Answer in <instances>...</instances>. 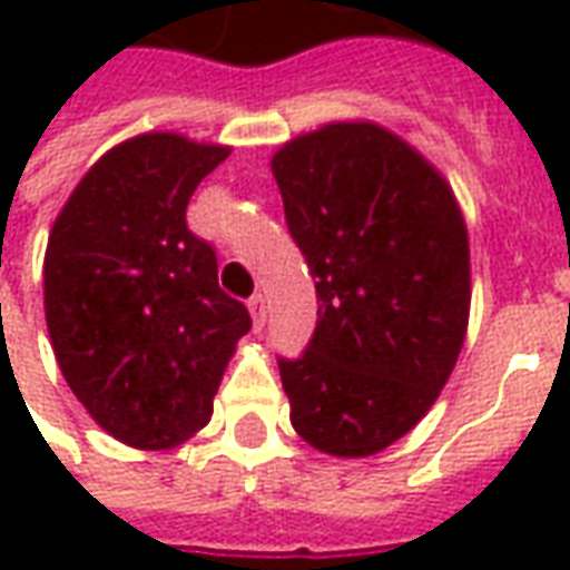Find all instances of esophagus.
Returning <instances> with one entry per match:
<instances>
[{"mask_svg": "<svg viewBox=\"0 0 570 570\" xmlns=\"http://www.w3.org/2000/svg\"><path fill=\"white\" fill-rule=\"evenodd\" d=\"M247 308H249V314H253V326H256V330H262V326H265V314H268L265 296H262V293H256V296H249Z\"/></svg>", "mask_w": 570, "mask_h": 570, "instance_id": "obj_1", "label": "esophagus"}]
</instances>
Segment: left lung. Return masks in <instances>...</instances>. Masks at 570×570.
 I'll use <instances>...</instances> for the list:
<instances>
[{"instance_id":"8db88e82","label":"left lung","mask_w":570,"mask_h":570,"mask_svg":"<svg viewBox=\"0 0 570 570\" xmlns=\"http://www.w3.org/2000/svg\"><path fill=\"white\" fill-rule=\"evenodd\" d=\"M317 326L277 357L298 436L366 458L415 428L449 382L470 314L464 216L419 151L379 125H326L272 161Z\"/></svg>"}]
</instances>
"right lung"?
<instances>
[{
    "mask_svg": "<svg viewBox=\"0 0 570 570\" xmlns=\"http://www.w3.org/2000/svg\"><path fill=\"white\" fill-rule=\"evenodd\" d=\"M225 158V146L176 134L134 137L85 174L48 237L45 321L60 372L91 419L137 449L179 445L210 421L253 326L186 223Z\"/></svg>",
    "mask_w": 570,
    "mask_h": 570,
    "instance_id": "1",
    "label": "right lung"
}]
</instances>
